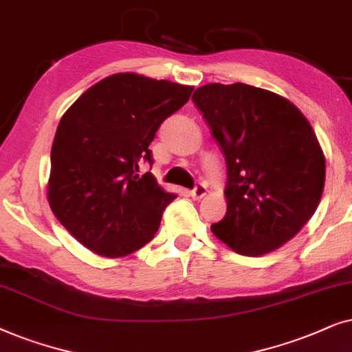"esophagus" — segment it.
Wrapping results in <instances>:
<instances>
[{"instance_id":"esophagus-1","label":"esophagus","mask_w":352,"mask_h":352,"mask_svg":"<svg viewBox=\"0 0 352 352\" xmlns=\"http://www.w3.org/2000/svg\"><path fill=\"white\" fill-rule=\"evenodd\" d=\"M206 193H208V190H206V186H204L203 184H199V185L195 186V190L190 191V196H191V198H193V199H201V198H204Z\"/></svg>"}]
</instances>
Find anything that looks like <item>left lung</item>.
I'll return each mask as SVG.
<instances>
[{"instance_id":"left-lung-1","label":"left lung","mask_w":352,"mask_h":352,"mask_svg":"<svg viewBox=\"0 0 352 352\" xmlns=\"http://www.w3.org/2000/svg\"><path fill=\"white\" fill-rule=\"evenodd\" d=\"M193 101L227 161V214L210 230L243 256L278 250L322 198L325 156L312 125L287 98L245 83H208Z\"/></svg>"}]
</instances>
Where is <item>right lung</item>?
<instances>
[{
    "instance_id": "right-lung-1",
    "label": "right lung",
    "mask_w": 352,
    "mask_h": 352,
    "mask_svg": "<svg viewBox=\"0 0 352 352\" xmlns=\"http://www.w3.org/2000/svg\"><path fill=\"white\" fill-rule=\"evenodd\" d=\"M193 87L114 74L64 112L51 146L48 203L56 219L98 256L124 257L154 238L177 195L157 185L149 144Z\"/></svg>"
}]
</instances>
